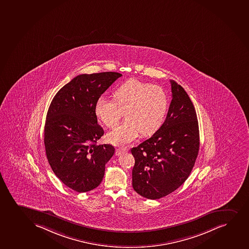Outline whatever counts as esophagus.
Segmentation results:
<instances>
[{
	"instance_id": "obj_1",
	"label": "esophagus",
	"mask_w": 249,
	"mask_h": 249,
	"mask_svg": "<svg viewBox=\"0 0 249 249\" xmlns=\"http://www.w3.org/2000/svg\"><path fill=\"white\" fill-rule=\"evenodd\" d=\"M128 152V148H126V147H120V148L117 149L116 154L119 156L121 155V154H123V153H125V152Z\"/></svg>"
}]
</instances>
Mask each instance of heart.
Returning a JSON list of instances; mask_svg holds the SVG:
<instances>
[{"mask_svg":"<svg viewBox=\"0 0 249 249\" xmlns=\"http://www.w3.org/2000/svg\"><path fill=\"white\" fill-rule=\"evenodd\" d=\"M113 99L99 97L95 105L97 118L107 127H114L124 111L126 121L110 132L111 143L124 146L147 136L161 126L169 108V97L163 88L137 79H129L113 91Z\"/></svg>","mask_w":249,"mask_h":249,"instance_id":"1","label":"heart"}]
</instances>
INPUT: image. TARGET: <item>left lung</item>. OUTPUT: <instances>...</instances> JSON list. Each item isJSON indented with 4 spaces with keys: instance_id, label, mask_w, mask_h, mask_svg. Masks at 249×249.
Masks as SVG:
<instances>
[{
    "instance_id": "left-lung-1",
    "label": "left lung",
    "mask_w": 249,
    "mask_h": 249,
    "mask_svg": "<svg viewBox=\"0 0 249 249\" xmlns=\"http://www.w3.org/2000/svg\"><path fill=\"white\" fill-rule=\"evenodd\" d=\"M172 102L161 127L131 150L135 158L132 187L146 198H161L183 184L198 154L199 129L190 97L175 81Z\"/></svg>"
}]
</instances>
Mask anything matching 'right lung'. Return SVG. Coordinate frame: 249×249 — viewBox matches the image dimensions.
Wrapping results in <instances>:
<instances>
[{"mask_svg":"<svg viewBox=\"0 0 249 249\" xmlns=\"http://www.w3.org/2000/svg\"><path fill=\"white\" fill-rule=\"evenodd\" d=\"M122 74H82L53 97L45 123L44 144L53 173L71 189L86 193L103 181L105 165L115 152L97 145L104 134L95 113L97 100Z\"/></svg>","mask_w":249,"mask_h":249,"instance_id":"right-lung-1","label":"right lung"}]
</instances>
